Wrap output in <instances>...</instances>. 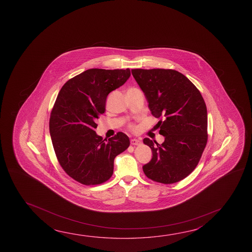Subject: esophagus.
<instances>
[{
    "mask_svg": "<svg viewBox=\"0 0 252 252\" xmlns=\"http://www.w3.org/2000/svg\"><path fill=\"white\" fill-rule=\"evenodd\" d=\"M140 143V140H137V139H132V140H131V144H132V146H136V145H139Z\"/></svg>",
    "mask_w": 252,
    "mask_h": 252,
    "instance_id": "34e87169",
    "label": "esophagus"
}]
</instances>
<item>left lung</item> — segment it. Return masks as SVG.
<instances>
[{
    "instance_id": "8db88e82",
    "label": "left lung",
    "mask_w": 252,
    "mask_h": 252,
    "mask_svg": "<svg viewBox=\"0 0 252 252\" xmlns=\"http://www.w3.org/2000/svg\"><path fill=\"white\" fill-rule=\"evenodd\" d=\"M144 92L159 133L158 144L143 140L153 153L142 169L153 181L174 184L186 178L198 165L207 142V111L202 95L186 75L173 69H132Z\"/></svg>"
}]
</instances>
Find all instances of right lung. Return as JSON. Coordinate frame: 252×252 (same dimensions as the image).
I'll list each match as a JSON object with an SVG mask.
<instances>
[{
	"instance_id": "add662e5",
	"label": "right lung",
	"mask_w": 252,
	"mask_h": 252,
	"mask_svg": "<svg viewBox=\"0 0 252 252\" xmlns=\"http://www.w3.org/2000/svg\"><path fill=\"white\" fill-rule=\"evenodd\" d=\"M130 75L129 68H91L68 80L59 92L50 116V134L60 164L75 181L85 186L107 181L115 157L129 147L124 132L103 140L95 130L109 93Z\"/></svg>"
}]
</instances>
